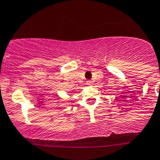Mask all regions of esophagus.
<instances>
[{
  "label": "esophagus",
  "mask_w": 160,
  "mask_h": 160,
  "mask_svg": "<svg viewBox=\"0 0 160 160\" xmlns=\"http://www.w3.org/2000/svg\"><path fill=\"white\" fill-rule=\"evenodd\" d=\"M86 85L90 86L93 85V82H92V81H90V80H87V81H86Z\"/></svg>",
  "instance_id": "34e87169"
}]
</instances>
